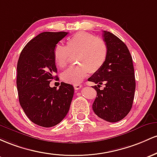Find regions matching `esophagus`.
<instances>
[{"label":"esophagus","instance_id":"34e87169","mask_svg":"<svg viewBox=\"0 0 157 157\" xmlns=\"http://www.w3.org/2000/svg\"><path fill=\"white\" fill-rule=\"evenodd\" d=\"M74 89L75 90H79V89H81V87H82V84H74Z\"/></svg>","mask_w":157,"mask_h":157}]
</instances>
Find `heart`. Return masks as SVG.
Instances as JSON below:
<instances>
[{"instance_id":"1","label":"heart","mask_w":157,"mask_h":157,"mask_svg":"<svg viewBox=\"0 0 157 157\" xmlns=\"http://www.w3.org/2000/svg\"><path fill=\"white\" fill-rule=\"evenodd\" d=\"M108 49L105 42L94 35L86 32H78L68 38L66 47L57 44L53 50V59L59 67H64L70 56H75L78 65L68 68L61 74L65 82L80 83L90 73L101 69L106 62Z\"/></svg>"}]
</instances>
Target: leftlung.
Segmentation results:
<instances>
[{"mask_svg":"<svg viewBox=\"0 0 157 157\" xmlns=\"http://www.w3.org/2000/svg\"><path fill=\"white\" fill-rule=\"evenodd\" d=\"M104 40L108 49L106 62L91 77L89 82L97 95L93 104L95 113L109 122L124 119L133 105L136 82L133 59L125 44L110 32H103ZM102 83L103 90L98 87Z\"/></svg>","mask_w":157,"mask_h":157,"instance_id":"1","label":"left lung"}]
</instances>
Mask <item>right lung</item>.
I'll use <instances>...</instances> for the list:
<instances>
[{"label": "right lung", "instance_id": "right-lung-1", "mask_svg": "<svg viewBox=\"0 0 157 157\" xmlns=\"http://www.w3.org/2000/svg\"><path fill=\"white\" fill-rule=\"evenodd\" d=\"M66 32H44L28 42L21 52L17 65L19 102L27 117L38 125L50 128L67 114L74 88L61 82L59 89L50 83L57 73L53 50Z\"/></svg>", "mask_w": 157, "mask_h": 157}]
</instances>
